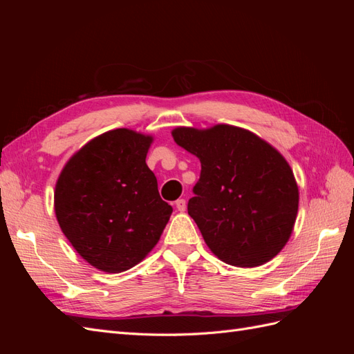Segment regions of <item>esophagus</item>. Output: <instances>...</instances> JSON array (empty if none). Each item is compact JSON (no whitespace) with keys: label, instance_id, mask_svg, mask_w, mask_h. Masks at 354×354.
<instances>
[{"label":"esophagus","instance_id":"34e87169","mask_svg":"<svg viewBox=\"0 0 354 354\" xmlns=\"http://www.w3.org/2000/svg\"><path fill=\"white\" fill-rule=\"evenodd\" d=\"M176 207H177V209L180 211V212H183V211H186V201L185 199H178L177 202H176Z\"/></svg>","mask_w":354,"mask_h":354}]
</instances>
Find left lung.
<instances>
[{"mask_svg": "<svg viewBox=\"0 0 354 354\" xmlns=\"http://www.w3.org/2000/svg\"><path fill=\"white\" fill-rule=\"evenodd\" d=\"M174 142L201 160L189 199L212 254L236 267H259L282 251L298 212V186L281 152L241 127H177Z\"/></svg>", "mask_w": 354, "mask_h": 354, "instance_id": "8db88e82", "label": "left lung"}]
</instances>
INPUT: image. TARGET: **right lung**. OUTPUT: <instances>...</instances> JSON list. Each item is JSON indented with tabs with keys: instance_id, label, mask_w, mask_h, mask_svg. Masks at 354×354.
Wrapping results in <instances>:
<instances>
[{
	"instance_id": "1",
	"label": "right lung",
	"mask_w": 354,
	"mask_h": 354,
	"mask_svg": "<svg viewBox=\"0 0 354 354\" xmlns=\"http://www.w3.org/2000/svg\"><path fill=\"white\" fill-rule=\"evenodd\" d=\"M152 142L128 128L106 131L73 153L57 178L59 226L75 251L102 272L121 273L140 263L173 212L146 164Z\"/></svg>"
}]
</instances>
